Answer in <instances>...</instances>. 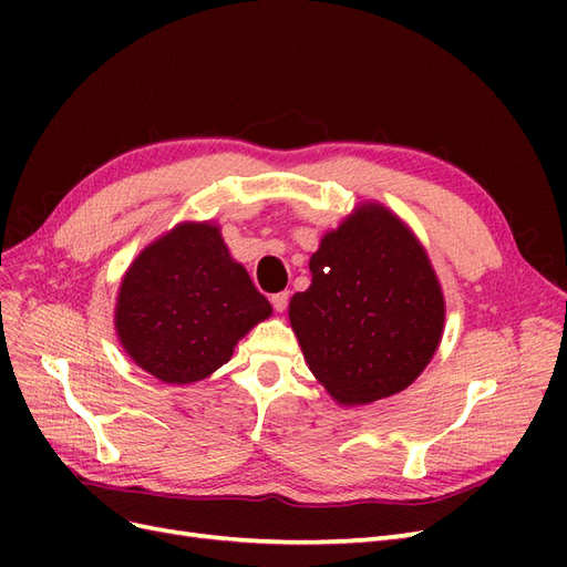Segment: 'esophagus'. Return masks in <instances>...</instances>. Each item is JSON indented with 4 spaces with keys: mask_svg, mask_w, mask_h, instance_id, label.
<instances>
[{
    "mask_svg": "<svg viewBox=\"0 0 567 567\" xmlns=\"http://www.w3.org/2000/svg\"><path fill=\"white\" fill-rule=\"evenodd\" d=\"M288 298H290L288 290H281V293H274V296H271V305H274V310H277V312H286V307H288Z\"/></svg>",
    "mask_w": 567,
    "mask_h": 567,
    "instance_id": "obj_1",
    "label": "esophagus"
}]
</instances>
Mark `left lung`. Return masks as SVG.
Listing matches in <instances>:
<instances>
[{"label":"left lung","instance_id":"1","mask_svg":"<svg viewBox=\"0 0 567 567\" xmlns=\"http://www.w3.org/2000/svg\"><path fill=\"white\" fill-rule=\"evenodd\" d=\"M312 286L290 300V323L319 383L342 404L404 390L431 362L444 300L425 250L381 205L323 236Z\"/></svg>","mask_w":567,"mask_h":567}]
</instances>
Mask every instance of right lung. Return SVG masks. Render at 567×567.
Listing matches in <instances>:
<instances>
[{"instance_id": "1", "label": "right lung", "mask_w": 567, "mask_h": 567, "mask_svg": "<svg viewBox=\"0 0 567 567\" xmlns=\"http://www.w3.org/2000/svg\"><path fill=\"white\" fill-rule=\"evenodd\" d=\"M271 315L213 225H179L148 246L120 286L125 352L163 383H194L227 364L238 338Z\"/></svg>"}]
</instances>
